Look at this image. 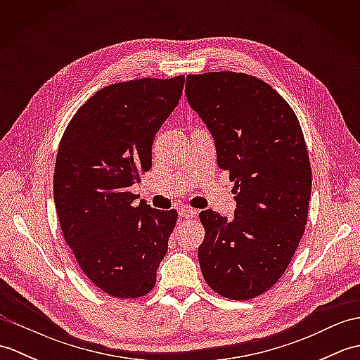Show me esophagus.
Segmentation results:
<instances>
[{"label": "esophagus", "instance_id": "obj_1", "mask_svg": "<svg viewBox=\"0 0 360 360\" xmlns=\"http://www.w3.org/2000/svg\"><path fill=\"white\" fill-rule=\"evenodd\" d=\"M178 213H179L181 218H187V219L196 217V210L192 209V207H181V209L178 210Z\"/></svg>", "mask_w": 360, "mask_h": 360}]
</instances>
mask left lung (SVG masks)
<instances>
[{"label":"left lung","instance_id":"8db88e82","mask_svg":"<svg viewBox=\"0 0 360 360\" xmlns=\"http://www.w3.org/2000/svg\"><path fill=\"white\" fill-rule=\"evenodd\" d=\"M186 93L213 136L218 167L235 182L232 219L200 213L202 277L219 295L250 300L281 278L308 221L312 172L300 122L254 75L188 74Z\"/></svg>","mask_w":360,"mask_h":360}]
</instances>
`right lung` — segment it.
<instances>
[{"label": "right lung", "mask_w": 360, "mask_h": 360, "mask_svg": "<svg viewBox=\"0 0 360 360\" xmlns=\"http://www.w3.org/2000/svg\"><path fill=\"white\" fill-rule=\"evenodd\" d=\"M184 75L98 89L68 124L53 170L65 241L103 292L139 298L156 285L178 212L151 209L129 192L151 168L160 125L179 103Z\"/></svg>", "instance_id": "right-lung-1"}]
</instances>
